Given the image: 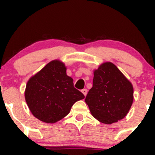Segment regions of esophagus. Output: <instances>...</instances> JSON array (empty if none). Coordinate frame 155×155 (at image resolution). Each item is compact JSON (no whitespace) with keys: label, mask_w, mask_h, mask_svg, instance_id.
Listing matches in <instances>:
<instances>
[{"label":"esophagus","mask_w":155,"mask_h":155,"mask_svg":"<svg viewBox=\"0 0 155 155\" xmlns=\"http://www.w3.org/2000/svg\"><path fill=\"white\" fill-rule=\"evenodd\" d=\"M81 92L84 94V95L86 96L87 94V89H83V90H81Z\"/></svg>","instance_id":"obj_1"}]
</instances>
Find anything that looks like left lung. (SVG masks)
<instances>
[{
    "label": "left lung",
    "instance_id": "obj_1",
    "mask_svg": "<svg viewBox=\"0 0 155 155\" xmlns=\"http://www.w3.org/2000/svg\"><path fill=\"white\" fill-rule=\"evenodd\" d=\"M133 101L132 84L111 63H105L94 71L92 87L85 102L92 115L105 124L123 119Z\"/></svg>",
    "mask_w": 155,
    "mask_h": 155
}]
</instances>
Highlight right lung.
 <instances>
[{
    "label": "right lung",
    "instance_id": "add662e5",
    "mask_svg": "<svg viewBox=\"0 0 155 155\" xmlns=\"http://www.w3.org/2000/svg\"><path fill=\"white\" fill-rule=\"evenodd\" d=\"M25 101L33 116L42 122L54 123L70 112L77 101L84 98L67 76L66 68L53 60L31 77L26 85Z\"/></svg>",
    "mask_w": 155,
    "mask_h": 155
}]
</instances>
